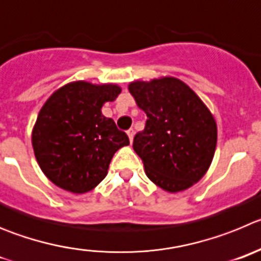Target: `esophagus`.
Here are the masks:
<instances>
[{
    "mask_svg": "<svg viewBox=\"0 0 261 261\" xmlns=\"http://www.w3.org/2000/svg\"><path fill=\"white\" fill-rule=\"evenodd\" d=\"M127 135H128V139H130V142L133 143L134 135H135V131H134V128H130V130H127Z\"/></svg>",
    "mask_w": 261,
    "mask_h": 261,
    "instance_id": "34e87169",
    "label": "esophagus"
}]
</instances>
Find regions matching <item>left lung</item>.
<instances>
[{"label":"left lung","instance_id":"left-lung-1","mask_svg":"<svg viewBox=\"0 0 261 261\" xmlns=\"http://www.w3.org/2000/svg\"><path fill=\"white\" fill-rule=\"evenodd\" d=\"M136 105L147 114L133 148L145 174L168 192L187 190L210 169L217 144V125L194 91L173 76L128 84Z\"/></svg>","mask_w":261,"mask_h":261}]
</instances>
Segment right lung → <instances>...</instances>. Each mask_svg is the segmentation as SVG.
I'll return each mask as SVG.
<instances>
[{"mask_svg":"<svg viewBox=\"0 0 261 261\" xmlns=\"http://www.w3.org/2000/svg\"><path fill=\"white\" fill-rule=\"evenodd\" d=\"M119 93L117 84L71 82L40 109L32 147L40 169L56 186L72 194L91 191L107 177L114 153L130 144L113 119L101 113L102 105Z\"/></svg>","mask_w":261,"mask_h":261,"instance_id":"add662e5","label":"right lung"}]
</instances>
